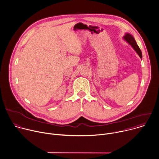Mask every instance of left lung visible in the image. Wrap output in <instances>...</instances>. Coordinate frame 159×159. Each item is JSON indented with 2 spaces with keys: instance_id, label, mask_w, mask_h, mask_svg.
<instances>
[{
  "instance_id": "left-lung-1",
  "label": "left lung",
  "mask_w": 159,
  "mask_h": 159,
  "mask_svg": "<svg viewBox=\"0 0 159 159\" xmlns=\"http://www.w3.org/2000/svg\"><path fill=\"white\" fill-rule=\"evenodd\" d=\"M124 40H125L128 43H129V44L132 47V48L135 50V52H137V53L139 55V56L140 57V58H142V52H141V51H140V50L139 46L137 45V43H136L135 39H134V37H133L131 35H130L129 34H126L125 35L124 37Z\"/></svg>"
}]
</instances>
